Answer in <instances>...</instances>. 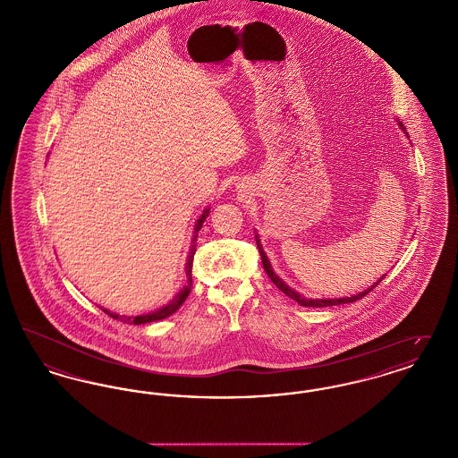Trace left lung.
<instances>
[{
	"label": "left lung",
	"instance_id": "8db88e82",
	"mask_svg": "<svg viewBox=\"0 0 458 458\" xmlns=\"http://www.w3.org/2000/svg\"><path fill=\"white\" fill-rule=\"evenodd\" d=\"M402 127V125H400ZM256 242H258V247H259V254H261L262 259V267H264V271H266V275L271 278V282L276 284L282 292H284V295H288L290 299H293V301H297L299 304L304 305V307H329V305H340V304H349V302H355V301H359V299H362V297H366L368 293H369L372 288H376L379 282H383V278L386 276H381V280H377L376 284H372L370 288L368 290H364V292H360V293H357V295H353V297H345V299H307L305 301L304 297H301L297 292H293L288 284H284L282 282V278H278L276 275H275V271H273V267H271V264L267 261V258H266V254H264V250L261 249V243H259V239L256 237Z\"/></svg>",
	"mask_w": 458,
	"mask_h": 458
}]
</instances>
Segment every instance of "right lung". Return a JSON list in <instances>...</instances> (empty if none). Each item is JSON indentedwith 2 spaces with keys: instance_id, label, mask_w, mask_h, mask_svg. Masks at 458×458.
Listing matches in <instances>:
<instances>
[{
  "instance_id": "right-lung-1",
  "label": "right lung",
  "mask_w": 458,
  "mask_h": 458,
  "mask_svg": "<svg viewBox=\"0 0 458 458\" xmlns=\"http://www.w3.org/2000/svg\"><path fill=\"white\" fill-rule=\"evenodd\" d=\"M208 213H209V209H206L204 211V215L199 218L197 221L196 230L199 232L200 230V226H202V223H204V219L208 216ZM194 254H196V245H192V249H191V254H189V261H187V276H189V284L174 297V301L170 302L168 305H165V307H161V309H157L156 312H151V314H146V316H135V318H131V316H118V314H113V312H109L106 309H103L106 314H108L109 318H113V319H120L122 323H127V325H146V323H153V321H159V319H165V318H168V316H172L174 312H176L182 304L185 302V299L189 297V293H191V288H192V261H194Z\"/></svg>"
}]
</instances>
